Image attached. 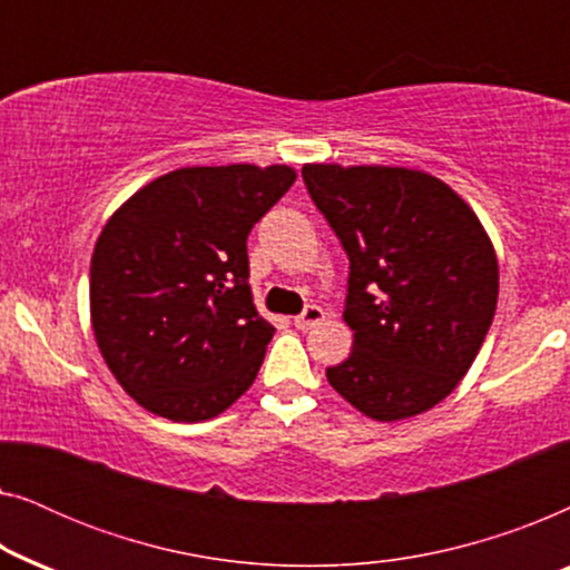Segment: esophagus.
<instances>
[{"instance_id":"esophagus-1","label":"esophagus","mask_w":570,"mask_h":570,"mask_svg":"<svg viewBox=\"0 0 570 570\" xmlns=\"http://www.w3.org/2000/svg\"><path fill=\"white\" fill-rule=\"evenodd\" d=\"M322 322H324V308H318V306H306L303 308V314L295 316V326L303 332L311 330V326L322 324Z\"/></svg>"}]
</instances>
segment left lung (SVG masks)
Returning <instances> with one entry per match:
<instances>
[{
	"instance_id": "obj_1",
	"label": "left lung",
	"mask_w": 570,
	"mask_h": 570,
	"mask_svg": "<svg viewBox=\"0 0 570 570\" xmlns=\"http://www.w3.org/2000/svg\"><path fill=\"white\" fill-rule=\"evenodd\" d=\"M303 181L350 259L353 353L326 368L373 420H404L454 392L498 303V259L459 194L410 168L308 163Z\"/></svg>"
}]
</instances>
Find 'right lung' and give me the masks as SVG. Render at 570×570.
<instances>
[{
	"instance_id": "obj_1",
	"label": "right lung",
	"mask_w": 570,
	"mask_h": 570,
	"mask_svg": "<svg viewBox=\"0 0 570 570\" xmlns=\"http://www.w3.org/2000/svg\"><path fill=\"white\" fill-rule=\"evenodd\" d=\"M293 181L287 166L178 168L100 230L92 332L124 392L153 415L199 423L254 384L275 326L252 301L246 238Z\"/></svg>"
}]
</instances>
